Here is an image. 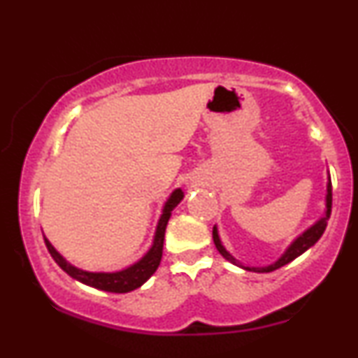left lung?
Listing matches in <instances>:
<instances>
[{
	"label": "left lung",
	"mask_w": 358,
	"mask_h": 358,
	"mask_svg": "<svg viewBox=\"0 0 358 358\" xmlns=\"http://www.w3.org/2000/svg\"><path fill=\"white\" fill-rule=\"evenodd\" d=\"M330 213H331V182H328V188H327V213H324L323 219H320L316 224L313 225L311 229H308V231L303 234V236H299L296 241L291 244V248L286 250V254L279 259L278 262H274V264L268 266V268H245L249 271H256V273H271V271H276L279 268H282V266H286L287 262L294 261L298 256H301L305 250H308L311 248V245L315 244L316 241L320 239V237L323 236L324 229H327V224H328V219H330ZM213 242H215V248L219 249V252L224 256L225 259H229V261L234 262V264H237V261L234 259L231 254L227 252V250L224 249V245L220 244V239H219V234H217V229L213 227Z\"/></svg>",
	"instance_id": "obj_1"
}]
</instances>
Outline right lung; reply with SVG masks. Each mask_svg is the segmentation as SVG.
Instances as JSON below:
<instances>
[{"label": "right lung", "mask_w": 358, "mask_h": 358, "mask_svg": "<svg viewBox=\"0 0 358 358\" xmlns=\"http://www.w3.org/2000/svg\"><path fill=\"white\" fill-rule=\"evenodd\" d=\"M183 199V192L182 190H175L171 193V196L168 199V202L163 208V215L158 222V229H156V236H155V242L153 248L150 249V252L146 254L141 261L136 262L134 266L127 268L124 271H119V273H85V271H80L77 268H73L72 264H69L64 257L53 249V245L48 242V239H45V245H47L48 252L53 257V261L60 266L69 276H72L77 281L84 282V285L97 287V289L102 291H109V293H129V291L136 289L141 285L153 276V273L158 269L159 261H162L163 256V241H165V231H166V224L171 217V210L182 202Z\"/></svg>", "instance_id": "right-lung-1"}]
</instances>
